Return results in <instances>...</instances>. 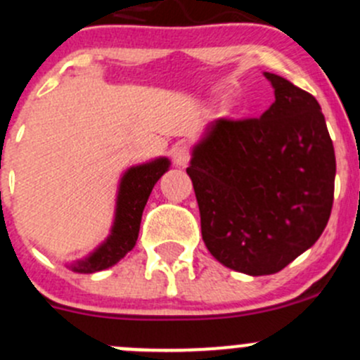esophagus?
<instances>
[{"instance_id":"esophagus-1","label":"esophagus","mask_w":360,"mask_h":360,"mask_svg":"<svg viewBox=\"0 0 360 360\" xmlns=\"http://www.w3.org/2000/svg\"><path fill=\"white\" fill-rule=\"evenodd\" d=\"M172 155L176 168H185V166L188 165V161H191V152H188L187 147H175Z\"/></svg>"}]
</instances>
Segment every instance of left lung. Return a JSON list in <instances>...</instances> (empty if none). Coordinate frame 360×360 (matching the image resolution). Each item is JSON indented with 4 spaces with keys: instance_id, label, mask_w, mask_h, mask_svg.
Here are the masks:
<instances>
[{
    "instance_id": "1",
    "label": "left lung",
    "mask_w": 360,
    "mask_h": 360,
    "mask_svg": "<svg viewBox=\"0 0 360 360\" xmlns=\"http://www.w3.org/2000/svg\"><path fill=\"white\" fill-rule=\"evenodd\" d=\"M264 77L275 103L259 119L210 122L187 168L206 248L250 276L278 273L315 245L336 176L319 101L287 78Z\"/></svg>"
}]
</instances>
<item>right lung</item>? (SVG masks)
Returning a JSON list of instances; mask_svg holds the SVG:
<instances>
[{
    "label": "right lung",
    "instance_id": "1",
    "mask_svg": "<svg viewBox=\"0 0 360 360\" xmlns=\"http://www.w3.org/2000/svg\"><path fill=\"white\" fill-rule=\"evenodd\" d=\"M168 158L152 159L148 162L131 166L122 173L117 187L115 217L106 240L84 259L66 264L75 273H96L126 257L136 245L141 215L152 188L169 169Z\"/></svg>",
    "mask_w": 360,
    "mask_h": 360
}]
</instances>
